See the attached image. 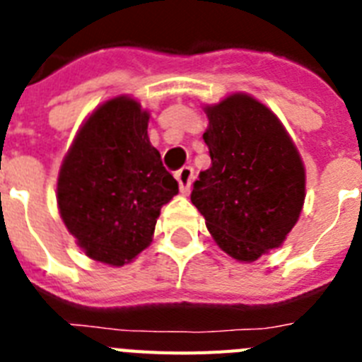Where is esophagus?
<instances>
[{"label": "esophagus", "instance_id": "34e87169", "mask_svg": "<svg viewBox=\"0 0 362 362\" xmlns=\"http://www.w3.org/2000/svg\"><path fill=\"white\" fill-rule=\"evenodd\" d=\"M175 179H177L179 190H181V194H185V196H187L188 192H190L192 179H194V168H192V166H183L181 170L175 172Z\"/></svg>", "mask_w": 362, "mask_h": 362}]
</instances>
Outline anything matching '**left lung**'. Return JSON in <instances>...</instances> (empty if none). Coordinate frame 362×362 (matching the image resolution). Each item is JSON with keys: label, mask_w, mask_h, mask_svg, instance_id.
<instances>
[{"label": "left lung", "mask_w": 362, "mask_h": 362, "mask_svg": "<svg viewBox=\"0 0 362 362\" xmlns=\"http://www.w3.org/2000/svg\"><path fill=\"white\" fill-rule=\"evenodd\" d=\"M203 110L212 165L190 199L221 250L254 263L296 226L306 197L305 163L279 117L254 95L233 92Z\"/></svg>", "instance_id": "1"}]
</instances>
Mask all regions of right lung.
Here are the masks:
<instances>
[{"instance_id": "add662e5", "label": "right lung", "mask_w": 362, "mask_h": 362, "mask_svg": "<svg viewBox=\"0 0 362 362\" xmlns=\"http://www.w3.org/2000/svg\"><path fill=\"white\" fill-rule=\"evenodd\" d=\"M148 110L130 95L107 99L83 121L57 175V209L86 257L123 267L152 243L179 192L148 139Z\"/></svg>"}]
</instances>
